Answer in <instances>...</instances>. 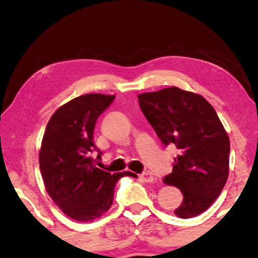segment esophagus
Instances as JSON below:
<instances>
[{
	"label": "esophagus",
	"instance_id": "esophagus-1",
	"mask_svg": "<svg viewBox=\"0 0 258 258\" xmlns=\"http://www.w3.org/2000/svg\"><path fill=\"white\" fill-rule=\"evenodd\" d=\"M140 178H141V180H143L145 182H148V183H151V182H154L156 180V177L149 172H143L142 174H140Z\"/></svg>",
	"mask_w": 258,
	"mask_h": 258
}]
</instances>
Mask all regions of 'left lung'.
I'll return each instance as SVG.
<instances>
[{
	"label": "left lung",
	"instance_id": "left-lung-1",
	"mask_svg": "<svg viewBox=\"0 0 258 258\" xmlns=\"http://www.w3.org/2000/svg\"><path fill=\"white\" fill-rule=\"evenodd\" d=\"M140 108L165 146L175 145L173 172L164 183L181 190L174 214L190 218L204 213L223 190L229 175V135L215 109L202 95L176 86L138 95Z\"/></svg>",
	"mask_w": 258,
	"mask_h": 258
}]
</instances>
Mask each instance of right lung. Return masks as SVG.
Returning a JSON list of instances; mask_svg holds the SVG:
<instances>
[{
  "label": "right lung",
  "mask_w": 258,
  "mask_h": 258,
  "mask_svg": "<svg viewBox=\"0 0 258 258\" xmlns=\"http://www.w3.org/2000/svg\"><path fill=\"white\" fill-rule=\"evenodd\" d=\"M115 95L90 93L64 103L46 125L40 150V168L45 189L68 217L78 222L99 218L111 207L113 190L131 172L110 174L95 166L93 142L99 116Z\"/></svg>",
  "instance_id": "add662e5"
}]
</instances>
